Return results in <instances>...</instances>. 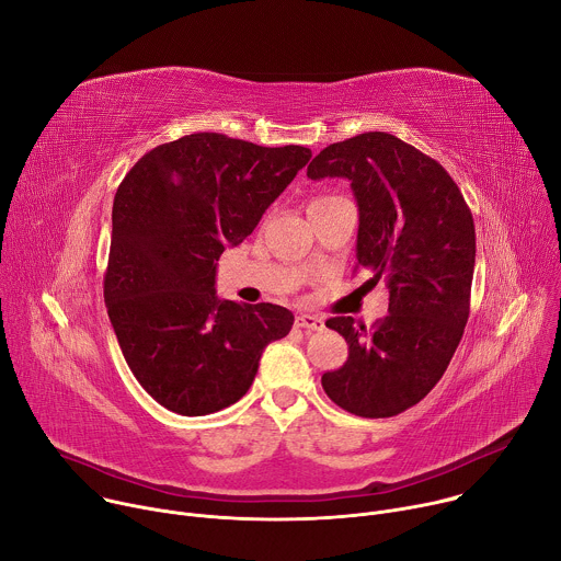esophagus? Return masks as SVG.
Wrapping results in <instances>:
<instances>
[{"instance_id":"esophagus-1","label":"esophagus","mask_w":561,"mask_h":561,"mask_svg":"<svg viewBox=\"0 0 561 561\" xmlns=\"http://www.w3.org/2000/svg\"><path fill=\"white\" fill-rule=\"evenodd\" d=\"M295 327H297V329H304V331H322V329H324V319L304 312V314H297Z\"/></svg>"}]
</instances>
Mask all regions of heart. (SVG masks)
Returning <instances> with one entry per match:
<instances>
[{
  "label": "heart",
  "mask_w": 561,
  "mask_h": 561,
  "mask_svg": "<svg viewBox=\"0 0 561 561\" xmlns=\"http://www.w3.org/2000/svg\"><path fill=\"white\" fill-rule=\"evenodd\" d=\"M329 197H331V195H324V197H314L312 202H319V199H329Z\"/></svg>",
  "instance_id": "1"
}]
</instances>
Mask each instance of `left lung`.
<instances>
[{
    "mask_svg": "<svg viewBox=\"0 0 561 561\" xmlns=\"http://www.w3.org/2000/svg\"><path fill=\"white\" fill-rule=\"evenodd\" d=\"M310 180L346 178L359 206L357 266L386 279L388 314L370 329L353 317L327 327L348 344L342 368L322 375L333 402L359 417H392L435 388L463 335L474 271V224L446 169L388 133L327 146Z\"/></svg>",
    "mask_w": 561,
    "mask_h": 561,
    "instance_id": "left-lung-1",
    "label": "left lung"
}]
</instances>
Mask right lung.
I'll use <instances>...</instances> for the list:
<instances>
[{"instance_id": "right-lung-1", "label": "right lung", "mask_w": 561, "mask_h": 561, "mask_svg": "<svg viewBox=\"0 0 561 561\" xmlns=\"http://www.w3.org/2000/svg\"><path fill=\"white\" fill-rule=\"evenodd\" d=\"M310 154L193 133L148 150L122 180L104 301L128 368L157 404L186 417L234 404L264 348L290 333L284 306L219 299L215 262L255 230Z\"/></svg>"}]
</instances>
